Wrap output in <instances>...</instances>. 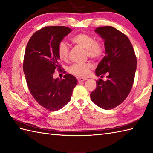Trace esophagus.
Here are the masks:
<instances>
[{"mask_svg":"<svg viewBox=\"0 0 153 153\" xmlns=\"http://www.w3.org/2000/svg\"><path fill=\"white\" fill-rule=\"evenodd\" d=\"M85 80H87L86 78H77V81H78L79 83L84 82V81H85Z\"/></svg>","mask_w":153,"mask_h":153,"instance_id":"1","label":"esophagus"}]
</instances>
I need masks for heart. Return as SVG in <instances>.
Segmentation results:
<instances>
[{
    "instance_id": "b5f03b06",
    "label": "heart",
    "mask_w": 153,
    "mask_h": 153,
    "mask_svg": "<svg viewBox=\"0 0 153 153\" xmlns=\"http://www.w3.org/2000/svg\"><path fill=\"white\" fill-rule=\"evenodd\" d=\"M71 42L77 47L84 48L85 56L93 60H99L105 52V47L100 41H96L92 35L85 33H79L71 38ZM58 55L62 60L66 62L69 58L70 49L66 43L62 42L58 45ZM93 68L89 62L82 64H74L68 68V71L70 74L78 77L88 76Z\"/></svg>"
}]
</instances>
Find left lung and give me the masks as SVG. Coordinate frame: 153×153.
Masks as SVG:
<instances>
[{
	"instance_id": "1",
	"label": "left lung",
	"mask_w": 153,
	"mask_h": 153,
	"mask_svg": "<svg viewBox=\"0 0 153 153\" xmlns=\"http://www.w3.org/2000/svg\"><path fill=\"white\" fill-rule=\"evenodd\" d=\"M105 40L106 55L97 66L95 73L107 80H97L91 99L100 108L111 110L122 103L130 93L134 84L137 58L128 37L112 26L95 30Z\"/></svg>"
}]
</instances>
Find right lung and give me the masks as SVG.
<instances>
[{
	"mask_svg": "<svg viewBox=\"0 0 153 153\" xmlns=\"http://www.w3.org/2000/svg\"><path fill=\"white\" fill-rule=\"evenodd\" d=\"M71 31L65 26H47L35 32L25 48L23 70L30 92L35 100L49 111H56L71 100L77 81L70 74L64 79H53L56 70L64 71L58 47Z\"/></svg>",
	"mask_w": 153,
	"mask_h": 153,
	"instance_id": "add662e5",
	"label": "right lung"
}]
</instances>
